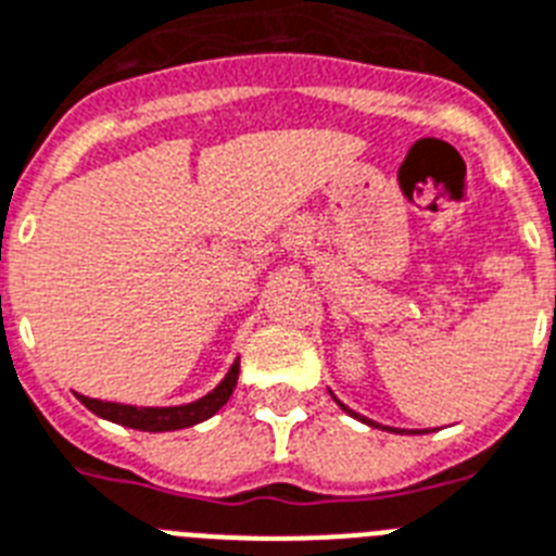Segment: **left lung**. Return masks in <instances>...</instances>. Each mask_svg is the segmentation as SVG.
<instances>
[{
	"label": "left lung",
	"instance_id": "1",
	"mask_svg": "<svg viewBox=\"0 0 556 556\" xmlns=\"http://www.w3.org/2000/svg\"><path fill=\"white\" fill-rule=\"evenodd\" d=\"M331 396H333V394H331ZM333 400H337V396H333ZM337 403H340V400H337ZM340 408H342V410H349L351 417H356V419H363V422H368V426H371V428L377 426V422H374V419H368V417H359V414H356V410H351L349 405H342V403H340ZM377 428H380V426H377ZM394 434H403V431H394Z\"/></svg>",
	"mask_w": 556,
	"mask_h": 556
}]
</instances>
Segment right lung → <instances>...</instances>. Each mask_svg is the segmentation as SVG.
Instances as JSON below:
<instances>
[{
    "label": "right lung",
    "mask_w": 556,
    "mask_h": 556,
    "mask_svg": "<svg viewBox=\"0 0 556 556\" xmlns=\"http://www.w3.org/2000/svg\"><path fill=\"white\" fill-rule=\"evenodd\" d=\"M239 380V356L233 359V365L228 368V374L223 377V382L207 391L205 396H200L197 403L185 405H165V408H148V405H125V403H105V400H90V396H79V403L88 410H93L97 417L108 419V422H116V426L137 428V431H179V428H191L197 422H205L207 417H214L216 410L223 408L228 400H231L233 388Z\"/></svg>",
    "instance_id": "obj_1"
}]
</instances>
